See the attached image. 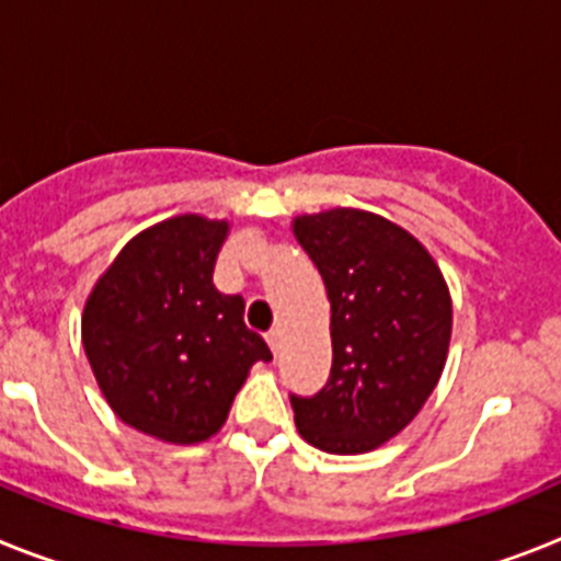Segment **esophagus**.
<instances>
[{
    "mask_svg": "<svg viewBox=\"0 0 561 561\" xmlns=\"http://www.w3.org/2000/svg\"><path fill=\"white\" fill-rule=\"evenodd\" d=\"M279 330H271V333H267L265 335V339H267V344H271V350H274V353H276V350H279Z\"/></svg>",
    "mask_w": 561,
    "mask_h": 561,
    "instance_id": "obj_1",
    "label": "esophagus"
}]
</instances>
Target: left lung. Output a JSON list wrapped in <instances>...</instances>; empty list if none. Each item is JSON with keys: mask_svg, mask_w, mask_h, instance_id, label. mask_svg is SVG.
I'll return each instance as SVG.
<instances>
[{"mask_svg": "<svg viewBox=\"0 0 561 561\" xmlns=\"http://www.w3.org/2000/svg\"><path fill=\"white\" fill-rule=\"evenodd\" d=\"M330 299L333 367L313 398L290 396L299 435L330 455H364L412 423L449 353L451 296L426 248L358 208L294 220Z\"/></svg>", "mask_w": 561, "mask_h": 561, "instance_id": "left-lung-1", "label": "left lung"}]
</instances>
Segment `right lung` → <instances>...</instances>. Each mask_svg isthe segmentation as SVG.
<instances>
[{
  "instance_id": "obj_1",
  "label": "right lung",
  "mask_w": 561,
  "mask_h": 561,
  "mask_svg": "<svg viewBox=\"0 0 561 561\" xmlns=\"http://www.w3.org/2000/svg\"><path fill=\"white\" fill-rule=\"evenodd\" d=\"M226 220L180 214L126 242L81 316V341L112 412L165 443L208 440L256 362L242 296L214 287Z\"/></svg>"
}]
</instances>
